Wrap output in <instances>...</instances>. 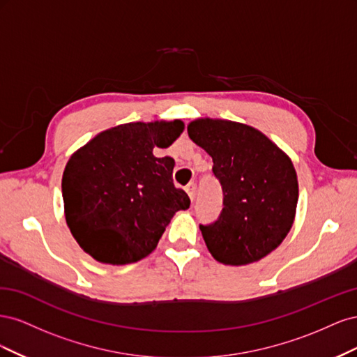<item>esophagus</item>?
Here are the masks:
<instances>
[{
  "label": "esophagus",
  "mask_w": 357,
  "mask_h": 357,
  "mask_svg": "<svg viewBox=\"0 0 357 357\" xmlns=\"http://www.w3.org/2000/svg\"><path fill=\"white\" fill-rule=\"evenodd\" d=\"M185 190L188 192L190 201H193V198H195V193H197V185H195V183H189V185L185 188Z\"/></svg>",
  "instance_id": "esophagus-1"
}]
</instances>
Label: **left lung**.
Segmentation results:
<instances>
[{
	"label": "left lung",
	"instance_id": "left-lung-1",
	"mask_svg": "<svg viewBox=\"0 0 357 357\" xmlns=\"http://www.w3.org/2000/svg\"><path fill=\"white\" fill-rule=\"evenodd\" d=\"M190 139L213 158L223 192L219 218L199 225L210 253L226 265H247L282 244L295 219L298 178L291 160L257 129L198 119Z\"/></svg>",
	"mask_w": 357,
	"mask_h": 357
}]
</instances>
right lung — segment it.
<instances>
[{
    "mask_svg": "<svg viewBox=\"0 0 357 357\" xmlns=\"http://www.w3.org/2000/svg\"><path fill=\"white\" fill-rule=\"evenodd\" d=\"M183 122L126 123L75 152L62 176L67 225L79 245L104 264L125 265L152 253L172 215L190 199L172 183L174 159L156 158Z\"/></svg>",
    "mask_w": 357,
    "mask_h": 357,
    "instance_id": "right-lung-1",
    "label": "right lung"
}]
</instances>
